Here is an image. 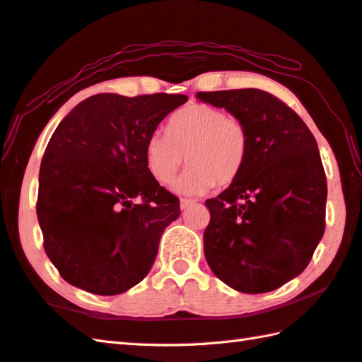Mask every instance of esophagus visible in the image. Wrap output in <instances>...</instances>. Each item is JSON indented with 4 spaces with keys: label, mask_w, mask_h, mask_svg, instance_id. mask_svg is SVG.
<instances>
[{
    "label": "esophagus",
    "mask_w": 362,
    "mask_h": 362,
    "mask_svg": "<svg viewBox=\"0 0 362 362\" xmlns=\"http://www.w3.org/2000/svg\"><path fill=\"white\" fill-rule=\"evenodd\" d=\"M189 205H193V201H191V199H180V209H182V210L188 209Z\"/></svg>",
    "instance_id": "obj_1"
}]
</instances>
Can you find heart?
<instances>
[{"mask_svg": "<svg viewBox=\"0 0 362 362\" xmlns=\"http://www.w3.org/2000/svg\"><path fill=\"white\" fill-rule=\"evenodd\" d=\"M251 139L246 125L215 106L193 103L171 116L168 133L155 132L146 141L148 173L160 183H169L179 168H189L175 189L201 194L211 187H229L242 175L250 157Z\"/></svg>", "mask_w": 362, "mask_h": 362, "instance_id": "heart-1", "label": "heart"}]
</instances>
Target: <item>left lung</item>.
Wrapping results in <instances>:
<instances>
[{
    "label": "left lung",
    "instance_id": "left-lung-1",
    "mask_svg": "<svg viewBox=\"0 0 362 362\" xmlns=\"http://www.w3.org/2000/svg\"><path fill=\"white\" fill-rule=\"evenodd\" d=\"M250 133L242 175L205 201L204 254L218 279L243 293H265L304 272L325 232L327 175L303 119L260 89L197 92Z\"/></svg>",
    "mask_w": 362,
    "mask_h": 362
}]
</instances>
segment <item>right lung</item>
Listing matches in <instances>:
<instances>
[{"label":"right lung","mask_w":362,"mask_h":362,"mask_svg":"<svg viewBox=\"0 0 362 362\" xmlns=\"http://www.w3.org/2000/svg\"><path fill=\"white\" fill-rule=\"evenodd\" d=\"M187 100L180 94H97L54 130L40 163L35 210L47 256L69 284L119 295L151 272L180 204L148 173L144 147Z\"/></svg>","instance_id":"add662e5"}]
</instances>
